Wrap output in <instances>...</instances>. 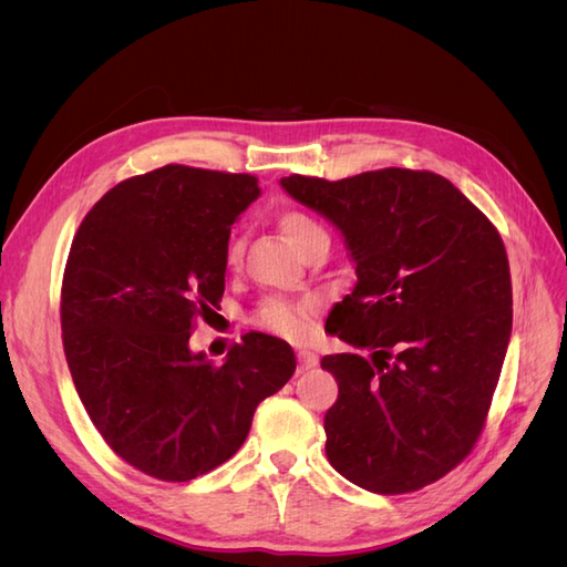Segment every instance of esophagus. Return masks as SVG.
Masks as SVG:
<instances>
[{
    "label": "esophagus",
    "instance_id": "1",
    "mask_svg": "<svg viewBox=\"0 0 567 567\" xmlns=\"http://www.w3.org/2000/svg\"><path fill=\"white\" fill-rule=\"evenodd\" d=\"M298 362H300V371H307V369H315L319 364V357L312 350H300Z\"/></svg>",
    "mask_w": 567,
    "mask_h": 567
}]
</instances>
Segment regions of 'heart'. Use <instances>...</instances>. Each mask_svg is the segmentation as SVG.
I'll return each instance as SVG.
<instances>
[{
  "label": "heart",
  "mask_w": 567,
  "mask_h": 567,
  "mask_svg": "<svg viewBox=\"0 0 567 567\" xmlns=\"http://www.w3.org/2000/svg\"><path fill=\"white\" fill-rule=\"evenodd\" d=\"M277 221H279L284 236L300 252L310 246L315 238L326 236L319 221L302 210H284V213H279ZM241 255H244V238L231 236L227 244V252H225L227 265L236 267L238 262H241ZM317 310H319V302H317V298H310V296L298 298V300L265 298L260 305H257L252 319L257 326H260V329H267L281 338L296 340L307 333V326H310V319L317 315Z\"/></svg>",
  "instance_id": "obj_1"
}]
</instances>
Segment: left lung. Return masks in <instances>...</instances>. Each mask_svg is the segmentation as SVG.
I'll return each instance as SVG.
<instances>
[{
	"mask_svg": "<svg viewBox=\"0 0 567 567\" xmlns=\"http://www.w3.org/2000/svg\"><path fill=\"white\" fill-rule=\"evenodd\" d=\"M281 186L333 221L357 265L326 331L370 354L321 359L338 381L326 456L375 494L435 483L471 454L499 383L513 323L499 231L427 169L290 175Z\"/></svg>",
	"mask_w": 567,
	"mask_h": 567,
	"instance_id": "1",
	"label": "left lung"
}]
</instances>
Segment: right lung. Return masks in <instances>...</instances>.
Segmentation results:
<instances>
[{
    "mask_svg": "<svg viewBox=\"0 0 567 567\" xmlns=\"http://www.w3.org/2000/svg\"><path fill=\"white\" fill-rule=\"evenodd\" d=\"M252 175L165 165L120 182L82 219L61 288L63 350L109 447L165 483L217 468L296 371L286 340L250 331L221 364L188 350L225 293L231 225Z\"/></svg>",
    "mask_w": 567,
    "mask_h": 567,
    "instance_id": "add662e5",
    "label": "right lung"
}]
</instances>
